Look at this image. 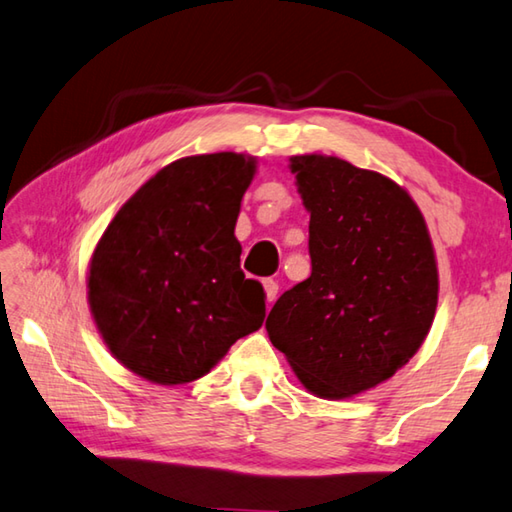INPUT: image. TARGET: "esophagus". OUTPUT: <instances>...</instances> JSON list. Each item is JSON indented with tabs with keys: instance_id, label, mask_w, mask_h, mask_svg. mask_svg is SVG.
<instances>
[{
	"instance_id": "esophagus-1",
	"label": "esophagus",
	"mask_w": 512,
	"mask_h": 512,
	"mask_svg": "<svg viewBox=\"0 0 512 512\" xmlns=\"http://www.w3.org/2000/svg\"><path fill=\"white\" fill-rule=\"evenodd\" d=\"M263 288H265L267 303H274L276 297H279V283H276L274 279H265L263 281Z\"/></svg>"
}]
</instances>
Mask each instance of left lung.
<instances>
[{"label":"left lung","instance_id":"obj_1","mask_svg":"<svg viewBox=\"0 0 512 512\" xmlns=\"http://www.w3.org/2000/svg\"><path fill=\"white\" fill-rule=\"evenodd\" d=\"M310 211L306 281L265 321L303 387L342 400L389 380L425 342L438 301L427 224L405 188L344 159H290Z\"/></svg>","mask_w":512,"mask_h":512}]
</instances>
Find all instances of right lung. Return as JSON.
I'll list each match as a JSON object with an SVG mask.
<instances>
[{
	"label": "right lung",
	"instance_id": "add662e5",
	"mask_svg": "<svg viewBox=\"0 0 512 512\" xmlns=\"http://www.w3.org/2000/svg\"><path fill=\"white\" fill-rule=\"evenodd\" d=\"M256 161L177 159L150 177L94 249L87 299L125 369L155 384L202 378L265 319V290L240 270L233 236Z\"/></svg>",
	"mask_w": 512,
	"mask_h": 512
}]
</instances>
